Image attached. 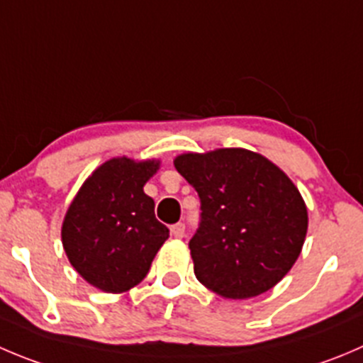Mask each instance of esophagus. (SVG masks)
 <instances>
[{
  "mask_svg": "<svg viewBox=\"0 0 363 363\" xmlns=\"http://www.w3.org/2000/svg\"><path fill=\"white\" fill-rule=\"evenodd\" d=\"M184 230H186L184 223H175V225H172V227H170L172 235H174V238H177V239L184 238Z\"/></svg>",
  "mask_w": 363,
  "mask_h": 363,
  "instance_id": "34e87169",
  "label": "esophagus"
}]
</instances>
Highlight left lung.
<instances>
[{
	"label": "left lung",
	"instance_id": "left-lung-1",
	"mask_svg": "<svg viewBox=\"0 0 363 363\" xmlns=\"http://www.w3.org/2000/svg\"><path fill=\"white\" fill-rule=\"evenodd\" d=\"M174 164L200 196V225L189 241L199 282L230 300L275 287L300 257L308 228L293 181L246 149L181 154Z\"/></svg>",
	"mask_w": 363,
	"mask_h": 363
}]
</instances>
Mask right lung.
I'll list each match as a JSON object with an SVG mask.
<instances>
[{
	"label": "right lung",
	"mask_w": 363,
	"mask_h": 363,
	"mask_svg": "<svg viewBox=\"0 0 363 363\" xmlns=\"http://www.w3.org/2000/svg\"><path fill=\"white\" fill-rule=\"evenodd\" d=\"M157 170V160L113 157L92 172L67 209L62 242L69 262L104 293L138 286L168 239L143 191Z\"/></svg>",
	"instance_id": "1"
}]
</instances>
